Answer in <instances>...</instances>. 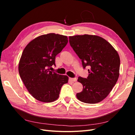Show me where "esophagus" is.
I'll return each mask as SVG.
<instances>
[{"mask_svg": "<svg viewBox=\"0 0 135 135\" xmlns=\"http://www.w3.org/2000/svg\"><path fill=\"white\" fill-rule=\"evenodd\" d=\"M69 80L71 81H76V78H69Z\"/></svg>", "mask_w": 135, "mask_h": 135, "instance_id": "1", "label": "esophagus"}]
</instances>
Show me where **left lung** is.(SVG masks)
I'll return each mask as SVG.
<instances>
[{"mask_svg": "<svg viewBox=\"0 0 135 135\" xmlns=\"http://www.w3.org/2000/svg\"><path fill=\"white\" fill-rule=\"evenodd\" d=\"M69 43L88 69L87 78L79 76L83 85L77 99L87 104H96L108 96L119 75L120 58L117 51L107 40L99 36L84 34L69 36Z\"/></svg>", "mask_w": 135, "mask_h": 135, "instance_id": "left-lung-1", "label": "left lung"}]
</instances>
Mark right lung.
<instances>
[{
	"label": "right lung",
	"instance_id": "obj_1",
	"mask_svg": "<svg viewBox=\"0 0 135 135\" xmlns=\"http://www.w3.org/2000/svg\"><path fill=\"white\" fill-rule=\"evenodd\" d=\"M68 42L66 36L50 33L32 40L23 50L18 72L27 91L37 100L54 102L59 98L61 87L68 82V76L50 70Z\"/></svg>",
	"mask_w": 135,
	"mask_h": 135
}]
</instances>
